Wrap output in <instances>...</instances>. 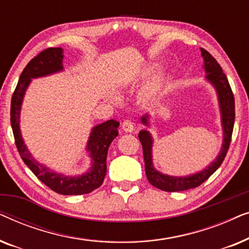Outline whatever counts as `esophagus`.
<instances>
[{
  "mask_svg": "<svg viewBox=\"0 0 249 249\" xmlns=\"http://www.w3.org/2000/svg\"><path fill=\"white\" fill-rule=\"evenodd\" d=\"M122 129L125 132H130L134 130V122H132L131 120H129V119H127V120H124V122H122Z\"/></svg>",
  "mask_w": 249,
  "mask_h": 249,
  "instance_id": "esophagus-1",
  "label": "esophagus"
}]
</instances>
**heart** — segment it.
<instances>
[{
	"mask_svg": "<svg viewBox=\"0 0 249 249\" xmlns=\"http://www.w3.org/2000/svg\"><path fill=\"white\" fill-rule=\"evenodd\" d=\"M162 85H163L162 78H156V79L154 81H152V83L145 88L144 91H142V98H145V100H149V98L154 97L155 95L159 93L160 89L162 88Z\"/></svg>",
	"mask_w": 249,
	"mask_h": 249,
	"instance_id": "heart-1",
	"label": "heart"
}]
</instances>
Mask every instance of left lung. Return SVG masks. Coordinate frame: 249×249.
I'll return each mask as SVG.
<instances>
[{
  "mask_svg": "<svg viewBox=\"0 0 249 249\" xmlns=\"http://www.w3.org/2000/svg\"><path fill=\"white\" fill-rule=\"evenodd\" d=\"M202 56L204 59V68L207 72V80L213 84L217 91L219 96L221 114H222V127H223V145L221 152L212 164L203 171L196 175L188 177H170L165 176L156 171L152 164V136L148 131L142 130L139 132L138 137L142 146V154H144L145 161V172L148 181L156 188L164 190V192L173 193V192H182V190L196 188L202 185V183L210 178L220 165L222 164L224 158H226L228 149H229L231 137H232V130L234 124V97L232 89H231L229 81L222 68L217 63V61L207 52L206 50L200 49ZM148 115L142 118V122L147 124Z\"/></svg>",
  "mask_w": 249,
  "mask_h": 249,
  "instance_id": "left-lung-1",
  "label": "left lung"
}]
</instances>
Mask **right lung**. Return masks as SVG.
<instances>
[{"label":"right lung","mask_w":249,"mask_h":249,"mask_svg":"<svg viewBox=\"0 0 249 249\" xmlns=\"http://www.w3.org/2000/svg\"><path fill=\"white\" fill-rule=\"evenodd\" d=\"M63 59V50L61 47H50L29 61L21 76L11 98V110H10V120L15 136L17 149L25 164L32 170V172L46 185L50 189L62 195H83L91 193L98 188L104 181L107 175V155L111 142L119 135V122L112 119L104 124H101L93 128L89 141L87 144V151H89L93 165L89 171L79 177H64L51 172L45 165L37 163L27 147L23 144L21 134L19 129L20 107H21L22 98L28 87L32 78L46 76L61 71Z\"/></svg>","instance_id":"add662e5"}]
</instances>
